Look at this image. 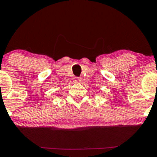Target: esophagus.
Here are the masks:
<instances>
[{"label":"esophagus","mask_w":157,"mask_h":157,"mask_svg":"<svg viewBox=\"0 0 157 157\" xmlns=\"http://www.w3.org/2000/svg\"><path fill=\"white\" fill-rule=\"evenodd\" d=\"M82 78L81 77H74V81L76 82V83H79V82H81Z\"/></svg>","instance_id":"1"}]
</instances>
